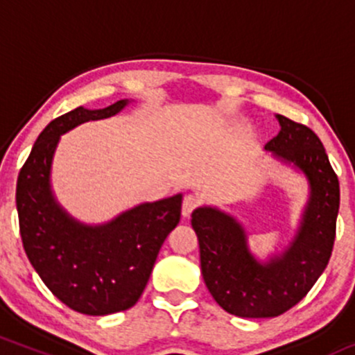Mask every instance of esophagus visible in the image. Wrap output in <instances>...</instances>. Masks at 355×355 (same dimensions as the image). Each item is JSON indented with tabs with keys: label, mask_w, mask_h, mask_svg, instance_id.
Here are the masks:
<instances>
[{
	"label": "esophagus",
	"mask_w": 355,
	"mask_h": 355,
	"mask_svg": "<svg viewBox=\"0 0 355 355\" xmlns=\"http://www.w3.org/2000/svg\"><path fill=\"white\" fill-rule=\"evenodd\" d=\"M198 203H200L198 197H195V195H187V197L183 198V203H182V215H183V217L189 218L191 215V211H193L198 207Z\"/></svg>",
	"instance_id": "obj_1"
}]
</instances>
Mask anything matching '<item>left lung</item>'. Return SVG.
Masks as SVG:
<instances>
[{
    "mask_svg": "<svg viewBox=\"0 0 355 355\" xmlns=\"http://www.w3.org/2000/svg\"><path fill=\"white\" fill-rule=\"evenodd\" d=\"M279 135L266 150L307 177L311 197L294 242L268 262H259L247 245V234L230 215L200 207L191 227L200 245L202 275L220 307L247 319L287 312L307 295L332 255L339 214V178L319 137L309 126L277 115Z\"/></svg>",
    "mask_w": 355,
    "mask_h": 355,
    "instance_id": "obj_1",
    "label": "left lung"
}]
</instances>
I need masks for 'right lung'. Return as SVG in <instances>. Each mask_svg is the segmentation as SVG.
<instances>
[{"instance_id":"obj_1","label":"right lung","mask_w":355,"mask_h":355,"mask_svg":"<svg viewBox=\"0 0 355 355\" xmlns=\"http://www.w3.org/2000/svg\"><path fill=\"white\" fill-rule=\"evenodd\" d=\"M128 100L101 110L78 107L48 123L19 170L16 209L31 266L53 295L87 315L133 307L144 294L160 247L180 222L182 193L141 203L103 225H85L55 200L50 185L60 135L85 121L121 112Z\"/></svg>"}]
</instances>
